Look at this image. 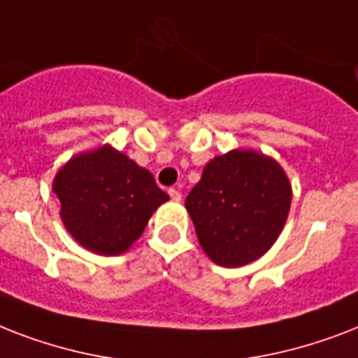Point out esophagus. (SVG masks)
<instances>
[{"mask_svg": "<svg viewBox=\"0 0 358 358\" xmlns=\"http://www.w3.org/2000/svg\"><path fill=\"white\" fill-rule=\"evenodd\" d=\"M169 195H171V199H173V201H176V202L182 201V193H180L178 189H174V187H171V189H169Z\"/></svg>", "mask_w": 358, "mask_h": 358, "instance_id": "esophagus-1", "label": "esophagus"}]
</instances>
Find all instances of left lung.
<instances>
[{
  "mask_svg": "<svg viewBox=\"0 0 358 358\" xmlns=\"http://www.w3.org/2000/svg\"><path fill=\"white\" fill-rule=\"evenodd\" d=\"M292 187L277 162L232 150L208 163L185 208L202 249L215 264L239 267L260 258L282 230Z\"/></svg>",
  "mask_w": 358,
  "mask_h": 358,
  "instance_id": "1",
  "label": "left lung"
}]
</instances>
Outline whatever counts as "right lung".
Wrapping results in <instances>:
<instances>
[{
  "label": "right lung",
  "mask_w": 358,
  "mask_h": 358,
  "mask_svg": "<svg viewBox=\"0 0 358 358\" xmlns=\"http://www.w3.org/2000/svg\"><path fill=\"white\" fill-rule=\"evenodd\" d=\"M70 234L98 255H120L139 238L169 195L146 169L102 146L72 157L53 180Z\"/></svg>",
  "instance_id": "right-lung-1"
}]
</instances>
